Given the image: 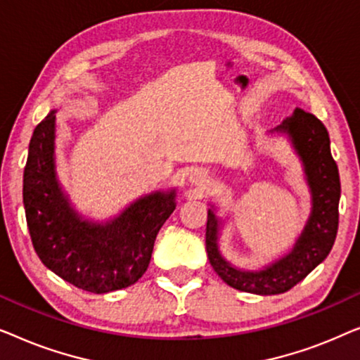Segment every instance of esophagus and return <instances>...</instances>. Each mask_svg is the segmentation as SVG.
Segmentation results:
<instances>
[{
  "label": "esophagus",
  "instance_id": "34e87169",
  "mask_svg": "<svg viewBox=\"0 0 360 360\" xmlns=\"http://www.w3.org/2000/svg\"><path fill=\"white\" fill-rule=\"evenodd\" d=\"M208 180H210V175L205 169H195L188 176L190 184L193 186H198V188H201V186H205L206 184H208Z\"/></svg>",
  "mask_w": 360,
  "mask_h": 360
}]
</instances>
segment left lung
<instances>
[{
    "mask_svg": "<svg viewBox=\"0 0 360 360\" xmlns=\"http://www.w3.org/2000/svg\"><path fill=\"white\" fill-rule=\"evenodd\" d=\"M267 136L287 139L302 165L309 193V214L292 248L259 267H238L221 250V236L231 216H219L218 206L210 203L206 223V252L211 267L229 287L254 295L288 292L328 257L336 239L341 198L339 170L331 155L328 129L316 116L295 110Z\"/></svg>",
    "mask_w": 360,
    "mask_h": 360,
    "instance_id": "left-lung-1",
    "label": "left lung"
}]
</instances>
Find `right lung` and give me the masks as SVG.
I'll return each instance as SVG.
<instances>
[{
    "instance_id": "1",
    "label": "right lung",
    "mask_w": 360,
    "mask_h": 360,
    "mask_svg": "<svg viewBox=\"0 0 360 360\" xmlns=\"http://www.w3.org/2000/svg\"><path fill=\"white\" fill-rule=\"evenodd\" d=\"M51 110L29 142L22 203L32 245L49 270L91 293L136 283L149 267L157 234L176 206V188L154 190L106 219L83 214L57 164V117Z\"/></svg>"
}]
</instances>
